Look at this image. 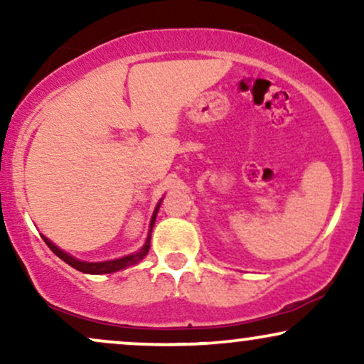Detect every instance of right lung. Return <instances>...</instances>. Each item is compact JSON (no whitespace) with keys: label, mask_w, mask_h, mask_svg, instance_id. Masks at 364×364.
<instances>
[{"label":"right lung","mask_w":364,"mask_h":364,"mask_svg":"<svg viewBox=\"0 0 364 364\" xmlns=\"http://www.w3.org/2000/svg\"><path fill=\"white\" fill-rule=\"evenodd\" d=\"M161 203H162V198L159 200L156 210H154V214H152V219H150V229H149L147 240H145L144 246H141L139 252H135V253H132V255H127V257L116 258V260L83 262V260H78V258L72 257V255H70V253H66L65 250L58 248V246L54 245L53 241H49L46 236H43V240L46 241V245H48L49 248L53 250L54 255H58V257H60L63 262H66L70 267H73V269L80 270V272H83V274L99 275V274L118 272V270H123V269H128V267H132V265H136V263H140L145 257H147V253H149V250H150V236H152V229H154V224H156V217H157V212H159V207H161Z\"/></svg>","instance_id":"1"}]
</instances>
